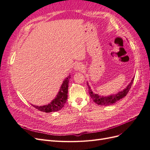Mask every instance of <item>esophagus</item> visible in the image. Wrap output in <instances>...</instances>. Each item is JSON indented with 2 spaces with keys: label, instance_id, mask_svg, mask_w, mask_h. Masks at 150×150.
Instances as JSON below:
<instances>
[{
  "label": "esophagus",
  "instance_id": "1",
  "mask_svg": "<svg viewBox=\"0 0 150 150\" xmlns=\"http://www.w3.org/2000/svg\"><path fill=\"white\" fill-rule=\"evenodd\" d=\"M83 65L79 64V63L76 64L74 67V69L76 71H82L83 69Z\"/></svg>",
  "mask_w": 150,
  "mask_h": 150
}]
</instances>
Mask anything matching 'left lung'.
<instances>
[{
    "label": "left lung",
    "mask_w": 150,
    "mask_h": 150,
    "mask_svg": "<svg viewBox=\"0 0 150 150\" xmlns=\"http://www.w3.org/2000/svg\"><path fill=\"white\" fill-rule=\"evenodd\" d=\"M134 78V77L133 78V79L131 80V82L129 83V84L127 86V87L123 91H121V92L118 93L117 94H116L115 95H111V96H107V97L100 96H99L98 94L93 93L92 92L91 89L88 83H87V85H88V89H89V94L90 95L91 98H92L93 101L95 103L98 104V105H101V106L111 105V104L115 103L117 101L120 100L121 99L123 98L124 97H125L126 96L127 94H128V92L129 91L131 86H132V84H133Z\"/></svg>",
    "instance_id": "1"
}]
</instances>
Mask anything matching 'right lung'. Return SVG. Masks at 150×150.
I'll return each mask as SVG.
<instances>
[{"instance_id": "add662e5", "label": "right lung", "mask_w": 150, "mask_h": 150, "mask_svg": "<svg viewBox=\"0 0 150 150\" xmlns=\"http://www.w3.org/2000/svg\"><path fill=\"white\" fill-rule=\"evenodd\" d=\"M71 78V75L66 78L64 80L62 84L61 88L59 90L57 97L54 100L47 105H45L43 106H34L35 108L37 110L45 112H51L53 111H57L64 107V104L67 99V93H68V84H69V79Z\"/></svg>"}]
</instances>
